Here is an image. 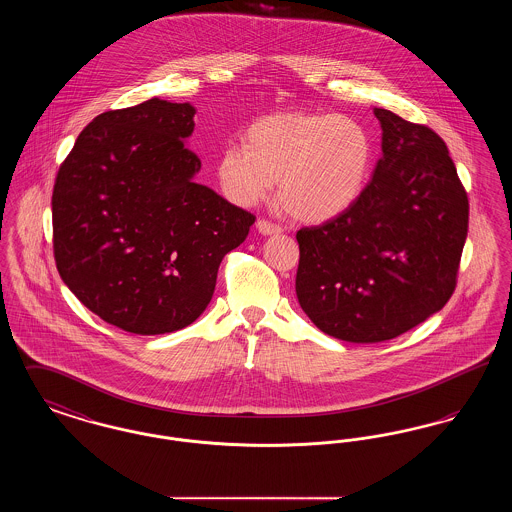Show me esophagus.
<instances>
[{
	"instance_id": "34e87169",
	"label": "esophagus",
	"mask_w": 512,
	"mask_h": 512,
	"mask_svg": "<svg viewBox=\"0 0 512 512\" xmlns=\"http://www.w3.org/2000/svg\"><path fill=\"white\" fill-rule=\"evenodd\" d=\"M257 230L263 234V236H276L282 232V228L270 220H257Z\"/></svg>"
}]
</instances>
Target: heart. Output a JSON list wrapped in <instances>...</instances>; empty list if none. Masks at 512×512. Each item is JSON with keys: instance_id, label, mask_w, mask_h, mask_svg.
<instances>
[{"instance_id": "heart-1", "label": "heart", "mask_w": 512, "mask_h": 512, "mask_svg": "<svg viewBox=\"0 0 512 512\" xmlns=\"http://www.w3.org/2000/svg\"><path fill=\"white\" fill-rule=\"evenodd\" d=\"M242 146L215 161L220 190L238 205L265 199L278 180V203L295 220L324 224L365 194L374 142L363 122L334 113H278L251 122Z\"/></svg>"}]
</instances>
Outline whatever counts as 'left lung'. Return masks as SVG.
<instances>
[{"label": "left lung", "instance_id": "1", "mask_svg": "<svg viewBox=\"0 0 512 512\" xmlns=\"http://www.w3.org/2000/svg\"><path fill=\"white\" fill-rule=\"evenodd\" d=\"M382 157L357 205L297 232L295 293L324 334L393 340L449 301L468 232V197L445 142L388 109Z\"/></svg>", "mask_w": 512, "mask_h": 512}]
</instances>
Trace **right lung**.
I'll return each instance as SVG.
<instances>
[{"instance_id":"1","label":"right lung","mask_w":512,"mask_h":512,"mask_svg":"<svg viewBox=\"0 0 512 512\" xmlns=\"http://www.w3.org/2000/svg\"><path fill=\"white\" fill-rule=\"evenodd\" d=\"M190 103L147 99L101 113L61 163L53 255L69 290L107 324L157 336L209 305L220 261L255 217L194 182Z\"/></svg>"}]
</instances>
